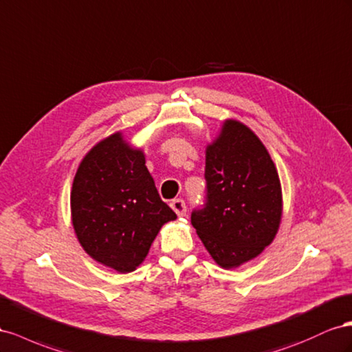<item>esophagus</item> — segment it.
<instances>
[{"label":"esophagus","instance_id":"esophagus-1","mask_svg":"<svg viewBox=\"0 0 352 352\" xmlns=\"http://www.w3.org/2000/svg\"><path fill=\"white\" fill-rule=\"evenodd\" d=\"M170 208L174 209V212L178 217H184L186 215V204H184V200H182V199L173 200V202H170Z\"/></svg>","mask_w":352,"mask_h":352}]
</instances>
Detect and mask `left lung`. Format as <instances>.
I'll return each instance as SVG.
<instances>
[{
	"instance_id": "left-lung-1",
	"label": "left lung",
	"mask_w": 352,
	"mask_h": 352,
	"mask_svg": "<svg viewBox=\"0 0 352 352\" xmlns=\"http://www.w3.org/2000/svg\"><path fill=\"white\" fill-rule=\"evenodd\" d=\"M205 153L208 202L192 214V224L221 268H237L274 240L282 184L268 150L240 120L226 119Z\"/></svg>"
}]
</instances>
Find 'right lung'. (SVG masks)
Masks as SVG:
<instances>
[{
    "label": "right lung",
    "instance_id": "obj_1",
    "mask_svg": "<svg viewBox=\"0 0 352 352\" xmlns=\"http://www.w3.org/2000/svg\"><path fill=\"white\" fill-rule=\"evenodd\" d=\"M70 215L85 252L124 274L143 263L159 230L177 218L159 197L144 152L120 131L98 142L79 164Z\"/></svg>",
    "mask_w": 352,
    "mask_h": 352
}]
</instances>
